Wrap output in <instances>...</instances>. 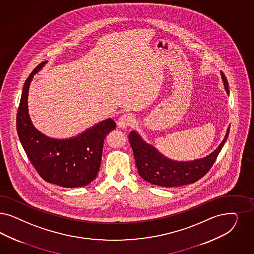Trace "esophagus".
Here are the masks:
<instances>
[{
	"mask_svg": "<svg viewBox=\"0 0 254 254\" xmlns=\"http://www.w3.org/2000/svg\"><path fill=\"white\" fill-rule=\"evenodd\" d=\"M133 124V117L130 114H124L121 115L117 120V126L118 127L126 129L127 127Z\"/></svg>",
	"mask_w": 254,
	"mask_h": 254,
	"instance_id": "34e87169",
	"label": "esophagus"
}]
</instances>
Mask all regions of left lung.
Returning <instances> with one entry per match:
<instances>
[{
  "mask_svg": "<svg viewBox=\"0 0 254 254\" xmlns=\"http://www.w3.org/2000/svg\"><path fill=\"white\" fill-rule=\"evenodd\" d=\"M225 91L229 93V85L225 75L220 72ZM230 127L218 148L208 156L189 161H179L167 158L154 145L146 142L137 131L130 132L131 144L136 165L141 178L151 184L161 187H178L191 184L206 175L213 166L216 158L223 147L229 135Z\"/></svg>",
  "mask_w": 254,
  "mask_h": 254,
  "instance_id": "1",
  "label": "left lung"
}]
</instances>
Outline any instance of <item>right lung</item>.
<instances>
[{
  "instance_id": "add662e5",
  "label": "right lung",
  "mask_w": 254,
  "mask_h": 254,
  "mask_svg": "<svg viewBox=\"0 0 254 254\" xmlns=\"http://www.w3.org/2000/svg\"><path fill=\"white\" fill-rule=\"evenodd\" d=\"M39 64L26 79L17 115V130L22 147L45 181L64 188H79L91 183L101 164L103 142L116 125L108 118L67 139L51 138L35 128L28 111V93Z\"/></svg>"
}]
</instances>
